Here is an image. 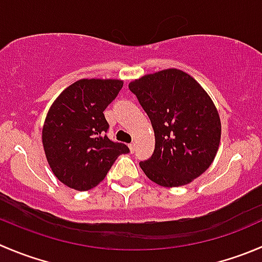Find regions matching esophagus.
Wrapping results in <instances>:
<instances>
[{
    "instance_id": "34e87169",
    "label": "esophagus",
    "mask_w": 262,
    "mask_h": 262,
    "mask_svg": "<svg viewBox=\"0 0 262 262\" xmlns=\"http://www.w3.org/2000/svg\"><path fill=\"white\" fill-rule=\"evenodd\" d=\"M129 149H130V152L133 154L134 149H136V143H134V142H132V143L129 144Z\"/></svg>"
}]
</instances>
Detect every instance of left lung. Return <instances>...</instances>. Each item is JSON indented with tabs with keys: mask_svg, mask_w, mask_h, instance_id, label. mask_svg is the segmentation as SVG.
Segmentation results:
<instances>
[{
	"mask_svg": "<svg viewBox=\"0 0 262 262\" xmlns=\"http://www.w3.org/2000/svg\"><path fill=\"white\" fill-rule=\"evenodd\" d=\"M148 115L155 151L139 162L148 179L162 187H180L199 178L216 156L220 116L206 91L189 74L166 69L129 83Z\"/></svg>",
	"mask_w": 262,
	"mask_h": 262,
	"instance_id": "1",
	"label": "left lung"
}]
</instances>
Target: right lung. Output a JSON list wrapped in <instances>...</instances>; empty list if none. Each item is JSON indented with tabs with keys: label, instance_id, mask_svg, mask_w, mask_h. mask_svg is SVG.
I'll return each instance as SVG.
<instances>
[{
	"label": "right lung",
	"instance_id": "add662e5",
	"mask_svg": "<svg viewBox=\"0 0 262 262\" xmlns=\"http://www.w3.org/2000/svg\"><path fill=\"white\" fill-rule=\"evenodd\" d=\"M123 88L119 79H80L60 93L48 110L42 143L55 177L77 190H88L105 179L126 144L106 136L103 111Z\"/></svg>",
	"mask_w": 262,
	"mask_h": 262
}]
</instances>
